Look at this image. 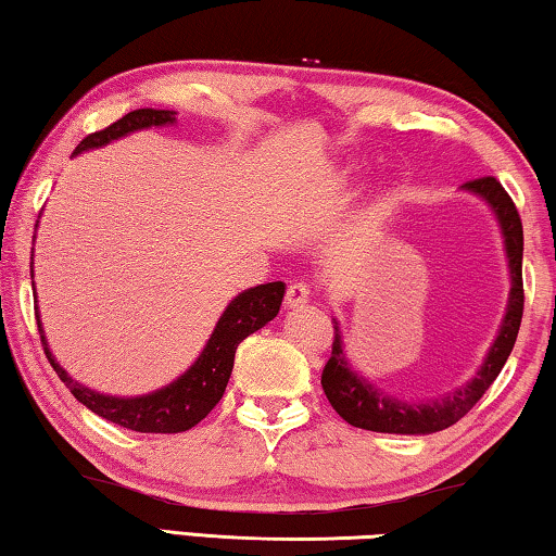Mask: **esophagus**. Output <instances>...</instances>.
Returning a JSON list of instances; mask_svg holds the SVG:
<instances>
[{"instance_id": "1", "label": "esophagus", "mask_w": 556, "mask_h": 556, "mask_svg": "<svg viewBox=\"0 0 556 556\" xmlns=\"http://www.w3.org/2000/svg\"><path fill=\"white\" fill-rule=\"evenodd\" d=\"M308 299H312V289H308L306 281H294V285H289V287H287L285 304H287L289 308H299V306H304Z\"/></svg>"}]
</instances>
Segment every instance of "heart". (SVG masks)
<instances>
[{
    "instance_id": "heart-1",
    "label": "heart",
    "mask_w": 556,
    "mask_h": 556,
    "mask_svg": "<svg viewBox=\"0 0 556 556\" xmlns=\"http://www.w3.org/2000/svg\"><path fill=\"white\" fill-rule=\"evenodd\" d=\"M363 176V166H357V164H348L345 168H343V174H341V181L345 184V186H353V184H357V178Z\"/></svg>"
}]
</instances>
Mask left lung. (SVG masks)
<instances>
[{"label":"left lung","mask_w":556,"mask_h":556,"mask_svg":"<svg viewBox=\"0 0 556 556\" xmlns=\"http://www.w3.org/2000/svg\"><path fill=\"white\" fill-rule=\"evenodd\" d=\"M460 191L473 193L481 201H485L503 232L507 271H510V296H507L505 316L501 328H497L495 341L488 348L481 368H478V372L466 384H460V388L434 400L409 402L382 392L378 384L370 382L365 375L353 368L345 353L341 324L333 318V351L328 363L324 365L321 384L331 407L341 414L348 425L368 431H382V434H434V431L448 429L483 397V392L501 375L507 355L513 351L517 331H520L525 304L520 215H517L515 203L505 193L501 181H495L493 176L473 178V181L460 186Z\"/></svg>","instance_id":"8db88e82"}]
</instances>
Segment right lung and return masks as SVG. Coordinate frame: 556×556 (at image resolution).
<instances>
[{"instance_id":"right-lung-1","label":"right lung","mask_w":556,"mask_h":556,"mask_svg":"<svg viewBox=\"0 0 556 556\" xmlns=\"http://www.w3.org/2000/svg\"><path fill=\"white\" fill-rule=\"evenodd\" d=\"M174 110L142 108L127 112V115L119 117L115 125L83 139V142L75 147L73 156L88 152V149L105 147L110 142H115V139L131 135V131L174 125ZM281 299H285V281H267V285L240 291V294L225 306V312L218 318V324H215L208 343L203 345L201 355L195 357L191 368L184 375H178L174 382L164 384V388L149 394H137V397L102 394L98 390L86 388V384H80L78 380H73L51 353L49 341H46L43 336L39 306H36V321H39L46 357H49L53 370L59 372L65 388L71 390L73 397L80 404H86L90 412H96L98 417L112 421V425H119L131 431H142V434H178V431H188L199 425L201 419L208 417V412L215 404L220 402L232 372L235 351H238V345L244 338L260 331L262 326H267L271 318L279 314Z\"/></svg>"}]
</instances>
